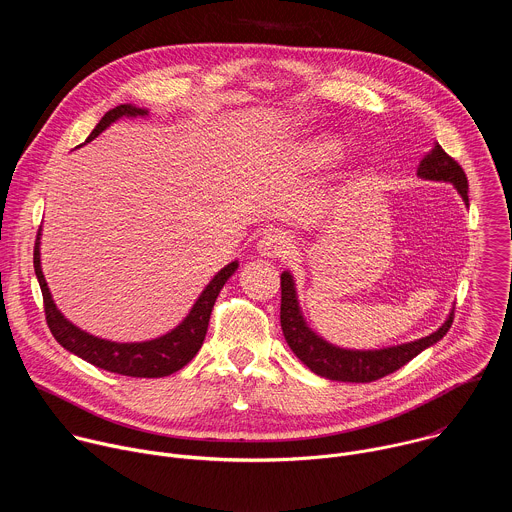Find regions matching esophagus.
Returning a JSON list of instances; mask_svg holds the SVG:
<instances>
[{
	"label": "esophagus",
	"mask_w": 512,
	"mask_h": 512,
	"mask_svg": "<svg viewBox=\"0 0 512 512\" xmlns=\"http://www.w3.org/2000/svg\"><path fill=\"white\" fill-rule=\"evenodd\" d=\"M257 251L265 257H287L291 251H294V241H291L289 233L271 229L259 239Z\"/></svg>",
	"instance_id": "34e87169"
}]
</instances>
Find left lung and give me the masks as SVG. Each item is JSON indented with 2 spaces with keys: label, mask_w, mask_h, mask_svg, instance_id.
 Wrapping results in <instances>:
<instances>
[{
  "label": "left lung",
  "mask_w": 512,
  "mask_h": 512,
  "mask_svg": "<svg viewBox=\"0 0 512 512\" xmlns=\"http://www.w3.org/2000/svg\"><path fill=\"white\" fill-rule=\"evenodd\" d=\"M417 174L427 180L452 182L462 194L464 202L468 204L466 172L452 156H448L440 148V145H435L433 152L421 160ZM279 318H281V330H283L285 342L312 373L332 381H346V383H371L395 373L397 369L403 367V364L415 358L421 350L435 344L437 340H442L454 322V314H450V318L440 330L409 344L383 348V350H342L328 344L306 326L302 312L298 308L294 279H291L287 271L281 273Z\"/></svg>",
  "instance_id": "left-lung-1"
}]
</instances>
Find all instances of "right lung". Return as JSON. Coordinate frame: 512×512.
Instances as JSON below:
<instances>
[{"mask_svg": "<svg viewBox=\"0 0 512 512\" xmlns=\"http://www.w3.org/2000/svg\"><path fill=\"white\" fill-rule=\"evenodd\" d=\"M145 113H148L145 109H137L131 105H119L103 115V119L97 123V127L93 129V133L89 135L87 141L95 139L103 129H107L115 119H119L123 115L135 117V115H145ZM237 267H239V263L233 261L225 269L218 271L214 275V279L202 291V296L198 298V302L194 304V308L190 310L186 320L178 328L168 332L166 336L150 340V342L119 344V342L101 340L97 336L83 332L75 324H70L56 310L50 291H48V285H46V279L40 269V233L36 235V245H34V271H36V277H38V283L42 289L44 316H46V324H48L52 336L58 340V344L64 346L66 350H70L72 354L81 356L83 360L95 364V367H99V369H105V371L117 373V375H125V377H137V379L168 377V375L180 371L182 367H186V364L196 356V352L200 350V346L204 342L214 302H216L218 294H221V289L227 283V279L237 271Z\"/></svg>", "mask_w": 512, "mask_h": 512, "instance_id": "right-lung-1", "label": "right lung"}]
</instances>
